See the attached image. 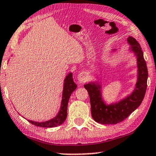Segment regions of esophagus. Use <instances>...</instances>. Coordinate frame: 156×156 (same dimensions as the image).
<instances>
[{
	"mask_svg": "<svg viewBox=\"0 0 156 156\" xmlns=\"http://www.w3.org/2000/svg\"><path fill=\"white\" fill-rule=\"evenodd\" d=\"M77 80L80 81V83L85 82V81L87 80V76H86L84 73H81L80 74H79V75L77 76Z\"/></svg>",
	"mask_w": 156,
	"mask_h": 156,
	"instance_id": "esophagus-1",
	"label": "esophagus"
}]
</instances>
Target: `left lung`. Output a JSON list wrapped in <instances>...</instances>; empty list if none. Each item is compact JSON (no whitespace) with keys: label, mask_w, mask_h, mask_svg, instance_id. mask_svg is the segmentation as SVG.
I'll return each instance as SVG.
<instances>
[{"label":"left lung","mask_w":156,"mask_h":156,"mask_svg":"<svg viewBox=\"0 0 156 156\" xmlns=\"http://www.w3.org/2000/svg\"><path fill=\"white\" fill-rule=\"evenodd\" d=\"M127 41L130 45L129 49L135 55L138 69L137 80L133 93L118 102L107 105L102 99V85L98 81L84 84L90 97L93 119L103 125L116 124L126 119L141 105L147 90L148 70L142 48L133 37L129 36Z\"/></svg>","instance_id":"1"}]
</instances>
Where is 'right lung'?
<instances>
[{"instance_id":"obj_1","label":"right lung","mask_w":156,"mask_h":156,"mask_svg":"<svg viewBox=\"0 0 156 156\" xmlns=\"http://www.w3.org/2000/svg\"><path fill=\"white\" fill-rule=\"evenodd\" d=\"M77 86L74 82L73 78V73H70L64 80L63 94H62L61 106L58 114L54 118L49 120V121L44 122H36L33 121L28 120V122L38 127H42V128H53L61 126L63 123L67 118V109H68V101L70 97L73 92L75 90Z\"/></svg>"}]
</instances>
